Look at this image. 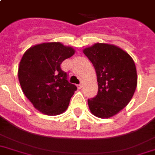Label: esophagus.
<instances>
[{"label":"esophagus","mask_w":155,"mask_h":155,"mask_svg":"<svg viewBox=\"0 0 155 155\" xmlns=\"http://www.w3.org/2000/svg\"><path fill=\"white\" fill-rule=\"evenodd\" d=\"M78 89H82V84L78 85Z\"/></svg>","instance_id":"34e87169"}]
</instances>
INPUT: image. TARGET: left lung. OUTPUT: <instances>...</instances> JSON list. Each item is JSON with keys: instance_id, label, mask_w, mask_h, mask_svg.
Returning <instances> with one entry per match:
<instances>
[{"instance_id": "obj_1", "label": "left lung", "mask_w": 155, "mask_h": 155, "mask_svg": "<svg viewBox=\"0 0 155 155\" xmlns=\"http://www.w3.org/2000/svg\"><path fill=\"white\" fill-rule=\"evenodd\" d=\"M95 69L98 92L88 99L91 114L101 118L114 116L127 105L137 85L135 63L126 51L114 45L96 43L83 50Z\"/></svg>"}]
</instances>
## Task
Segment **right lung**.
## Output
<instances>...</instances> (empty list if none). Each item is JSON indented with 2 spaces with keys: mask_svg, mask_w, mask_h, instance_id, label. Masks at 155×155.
<instances>
[{
  "mask_svg": "<svg viewBox=\"0 0 155 155\" xmlns=\"http://www.w3.org/2000/svg\"><path fill=\"white\" fill-rule=\"evenodd\" d=\"M75 51L60 42L32 46L21 59L18 71L19 83L33 106L46 115L64 113L77 87L68 81L60 65Z\"/></svg>",
  "mask_w": 155,
  "mask_h": 155,
  "instance_id": "1",
  "label": "right lung"
}]
</instances>
